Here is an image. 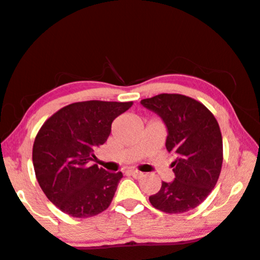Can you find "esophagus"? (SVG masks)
Wrapping results in <instances>:
<instances>
[{
	"instance_id": "esophagus-1",
	"label": "esophagus",
	"mask_w": 260,
	"mask_h": 260,
	"mask_svg": "<svg viewBox=\"0 0 260 260\" xmlns=\"http://www.w3.org/2000/svg\"><path fill=\"white\" fill-rule=\"evenodd\" d=\"M128 174H129L131 176H133L134 178H140L143 176V172H140V171H138V170H136V169L128 170Z\"/></svg>"
}]
</instances>
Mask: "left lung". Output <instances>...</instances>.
<instances>
[{
  "instance_id": "left-lung-1",
  "label": "left lung",
  "mask_w": 260,
  "mask_h": 260,
  "mask_svg": "<svg viewBox=\"0 0 260 260\" xmlns=\"http://www.w3.org/2000/svg\"><path fill=\"white\" fill-rule=\"evenodd\" d=\"M162 118L168 128L166 149L176 155L175 180L162 182L149 197L155 209L182 214L210 194L222 166V137L216 118L202 103L181 94H159L140 101Z\"/></svg>"
}]
</instances>
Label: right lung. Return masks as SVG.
Instances as JSON below:
<instances>
[{
  "mask_svg": "<svg viewBox=\"0 0 260 260\" xmlns=\"http://www.w3.org/2000/svg\"><path fill=\"white\" fill-rule=\"evenodd\" d=\"M133 105L116 101H80L59 109L41 126L34 145L35 176L49 201L73 217L106 210L122 172L92 165L94 150L111 133L112 121Z\"/></svg>",
  "mask_w": 260,
  "mask_h": 260,
  "instance_id": "add662e5",
  "label": "right lung"
}]
</instances>
